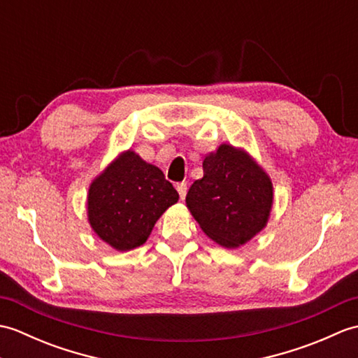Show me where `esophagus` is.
<instances>
[{"mask_svg": "<svg viewBox=\"0 0 358 358\" xmlns=\"http://www.w3.org/2000/svg\"><path fill=\"white\" fill-rule=\"evenodd\" d=\"M177 191H178V195H180V199L181 200H185L186 199V194H187V185L185 183H178L177 185Z\"/></svg>", "mask_w": 358, "mask_h": 358, "instance_id": "1", "label": "esophagus"}]
</instances>
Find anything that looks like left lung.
Here are the masks:
<instances>
[{
    "instance_id": "1",
    "label": "left lung",
    "mask_w": 358,
    "mask_h": 358,
    "mask_svg": "<svg viewBox=\"0 0 358 358\" xmlns=\"http://www.w3.org/2000/svg\"><path fill=\"white\" fill-rule=\"evenodd\" d=\"M186 204L204 234L224 248H237L260 232L272 206V183L245 152L222 144L203 162Z\"/></svg>"
}]
</instances>
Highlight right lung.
Wrapping results in <instances>:
<instances>
[{"instance_id": "1", "label": "right lung", "mask_w": 358, "mask_h": 358, "mask_svg": "<svg viewBox=\"0 0 358 358\" xmlns=\"http://www.w3.org/2000/svg\"><path fill=\"white\" fill-rule=\"evenodd\" d=\"M178 192L158 167L127 150L89 189V222L98 237L117 250L143 245Z\"/></svg>"}]
</instances>
